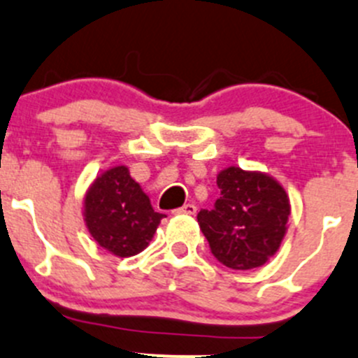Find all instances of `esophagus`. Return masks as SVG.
Instances as JSON below:
<instances>
[{
    "mask_svg": "<svg viewBox=\"0 0 358 358\" xmlns=\"http://www.w3.org/2000/svg\"><path fill=\"white\" fill-rule=\"evenodd\" d=\"M174 214H187V215H194L196 214V207L193 203H184L180 208H176Z\"/></svg>",
    "mask_w": 358,
    "mask_h": 358,
    "instance_id": "obj_1",
    "label": "esophagus"
}]
</instances>
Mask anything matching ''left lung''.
Segmentation results:
<instances>
[{
  "mask_svg": "<svg viewBox=\"0 0 358 358\" xmlns=\"http://www.w3.org/2000/svg\"><path fill=\"white\" fill-rule=\"evenodd\" d=\"M221 196L200 210L201 233L219 263L252 270L277 254L287 233L291 201L277 179L264 172L228 167L217 174Z\"/></svg>",
  "mask_w": 358,
  "mask_h": 358,
  "instance_id": "obj_1",
  "label": "left lung"
}]
</instances>
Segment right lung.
Listing matches in <instances>:
<instances>
[{
  "mask_svg": "<svg viewBox=\"0 0 358 358\" xmlns=\"http://www.w3.org/2000/svg\"><path fill=\"white\" fill-rule=\"evenodd\" d=\"M165 214L155 212L150 196L116 165L95 178L83 198V219L92 238L116 257L143 252Z\"/></svg>",
  "mask_w": 358,
  "mask_h": 358,
  "instance_id": "1",
  "label": "right lung"
}]
</instances>
